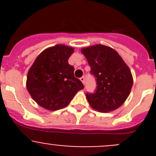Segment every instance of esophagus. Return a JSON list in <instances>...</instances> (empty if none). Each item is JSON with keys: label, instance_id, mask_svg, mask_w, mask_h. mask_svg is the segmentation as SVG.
<instances>
[{"label": "esophagus", "instance_id": "obj_1", "mask_svg": "<svg viewBox=\"0 0 156 156\" xmlns=\"http://www.w3.org/2000/svg\"><path fill=\"white\" fill-rule=\"evenodd\" d=\"M80 80H81V81L83 83V84L84 85V83H85V78H84V77H81V78H80Z\"/></svg>", "mask_w": 156, "mask_h": 156}]
</instances>
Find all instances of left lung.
<instances>
[{
    "label": "left lung",
    "mask_w": 156,
    "mask_h": 156,
    "mask_svg": "<svg viewBox=\"0 0 156 156\" xmlns=\"http://www.w3.org/2000/svg\"><path fill=\"white\" fill-rule=\"evenodd\" d=\"M97 81L94 94H87L90 106L100 112L120 107L130 94L133 76L127 65L116 50L103 44L81 49Z\"/></svg>",
    "instance_id": "8db88e82"
}]
</instances>
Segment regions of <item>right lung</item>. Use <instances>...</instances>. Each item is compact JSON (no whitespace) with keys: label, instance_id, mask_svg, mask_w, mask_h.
<instances>
[{"label":"right lung","instance_id":"obj_1","mask_svg":"<svg viewBox=\"0 0 156 156\" xmlns=\"http://www.w3.org/2000/svg\"><path fill=\"white\" fill-rule=\"evenodd\" d=\"M74 48L56 44L45 49L29 69L26 87L33 100L50 111L66 107L84 85L74 76V67L69 58Z\"/></svg>","mask_w":156,"mask_h":156}]
</instances>
